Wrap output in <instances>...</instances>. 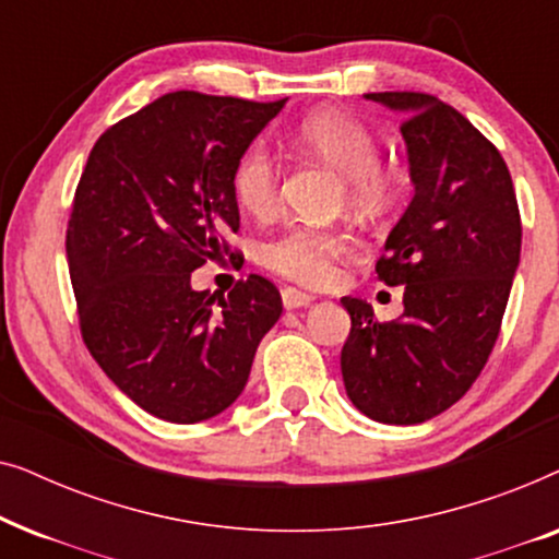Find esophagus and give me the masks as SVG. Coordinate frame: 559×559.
<instances>
[{
	"instance_id": "34e87169",
	"label": "esophagus",
	"mask_w": 559,
	"mask_h": 559,
	"mask_svg": "<svg viewBox=\"0 0 559 559\" xmlns=\"http://www.w3.org/2000/svg\"><path fill=\"white\" fill-rule=\"evenodd\" d=\"M310 302H312V295L302 293V289H295V287L282 289V305H285L287 310L305 308V305H310Z\"/></svg>"
}]
</instances>
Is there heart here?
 <instances>
[{"mask_svg": "<svg viewBox=\"0 0 559 559\" xmlns=\"http://www.w3.org/2000/svg\"><path fill=\"white\" fill-rule=\"evenodd\" d=\"M297 150L343 175V201L361 216H381L402 193L400 167L379 157L377 134L341 109H316L297 121ZM234 195L251 216L264 218L280 203V165L259 144L243 150L234 167ZM356 251L354 234L341 226L293 224L262 247V262L282 277L323 287L338 277V266Z\"/></svg>", "mask_w": 559, "mask_h": 559, "instance_id": "obj_1", "label": "heart"}]
</instances>
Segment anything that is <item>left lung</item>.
Segmentation results:
<instances>
[{
	"instance_id": "8db88e82",
	"label": "left lung",
	"mask_w": 559,
	"mask_h": 559,
	"mask_svg": "<svg viewBox=\"0 0 559 559\" xmlns=\"http://www.w3.org/2000/svg\"><path fill=\"white\" fill-rule=\"evenodd\" d=\"M366 98L404 114L415 198L377 262L381 282L404 285V312L377 320L361 297H343L341 373L366 417L417 425L484 371L519 266L522 216L501 152L461 111L423 91Z\"/></svg>"
}]
</instances>
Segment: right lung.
Wrapping results in <instances>:
<instances>
[{
  "label": "right lung",
  "mask_w": 559,
  "mask_h": 559,
  "mask_svg": "<svg viewBox=\"0 0 559 559\" xmlns=\"http://www.w3.org/2000/svg\"><path fill=\"white\" fill-rule=\"evenodd\" d=\"M285 102L173 91L106 129L75 186L66 254L81 338L129 400L167 423L234 404L282 316L262 274L211 295L190 287V272L239 262L234 167Z\"/></svg>",
  "instance_id": "right-lung-1"
}]
</instances>
